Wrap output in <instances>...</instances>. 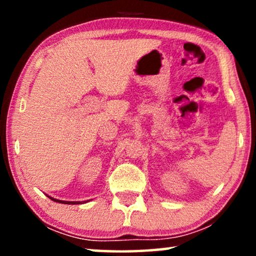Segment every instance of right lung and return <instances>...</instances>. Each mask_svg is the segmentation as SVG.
<instances>
[{
    "mask_svg": "<svg viewBox=\"0 0 256 256\" xmlns=\"http://www.w3.org/2000/svg\"><path fill=\"white\" fill-rule=\"evenodd\" d=\"M50 199H51V200H54V202H60V204H68V205L82 204V202H66V200H59V199H56V198H52V197H50ZM87 202H88V200H87Z\"/></svg>",
    "mask_w": 256,
    "mask_h": 256,
    "instance_id": "add662e5",
    "label": "right lung"
}]
</instances>
